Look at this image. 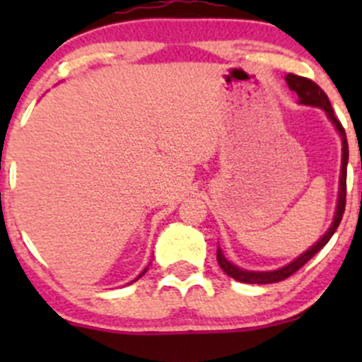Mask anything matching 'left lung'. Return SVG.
Here are the masks:
<instances>
[{"label":"left lung","mask_w":362,"mask_h":362,"mask_svg":"<svg viewBox=\"0 0 362 362\" xmlns=\"http://www.w3.org/2000/svg\"><path fill=\"white\" fill-rule=\"evenodd\" d=\"M286 82L287 86H289V89L298 94L299 103L308 105V107L322 108V110L327 113V117L331 119V122L334 124V127L338 129L339 136H341V173H339V194H338L337 211H334V218L331 228L327 229L326 235L320 236V240L315 243V245H312L308 250L303 252L299 257H296L294 261L289 262L287 266H284V268H279V269H273V272H247V269H242L238 268V266L233 264V262H229L228 259L224 257V254H222V250L217 249V261H218V266L222 268V272H224L226 275L231 276V279L238 280V282H243V284H275V282H282V280L289 279L291 275H294L301 266H305L306 262L317 254V252L329 242L331 236H333L334 231L338 229L339 222H341L343 211H345L346 163H349V144H346L345 129H343L341 122L334 117L333 107H331L329 103V98L326 96V93H324V90L313 82V80L289 73V75L286 76Z\"/></svg>","instance_id":"1"}]
</instances>
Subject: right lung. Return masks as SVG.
<instances>
[{
	"label": "right lung",
	"instance_id": "right-lung-1",
	"mask_svg": "<svg viewBox=\"0 0 362 362\" xmlns=\"http://www.w3.org/2000/svg\"><path fill=\"white\" fill-rule=\"evenodd\" d=\"M145 272H147V269H145ZM145 272H144V273H145ZM144 273H141V275H144ZM141 275H140V276H141ZM140 276H138V279H140ZM138 279H136V280H138Z\"/></svg>",
	"mask_w": 362,
	"mask_h": 362
}]
</instances>
